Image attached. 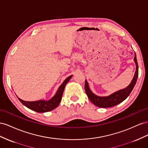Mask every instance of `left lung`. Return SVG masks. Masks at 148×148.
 <instances>
[{
  "mask_svg": "<svg viewBox=\"0 0 148 148\" xmlns=\"http://www.w3.org/2000/svg\"><path fill=\"white\" fill-rule=\"evenodd\" d=\"M134 61L136 64V71L134 75V77L132 82L129 84V86L123 89L118 90L113 93L111 95L106 97H100L98 96L93 93L88 86V84L86 80L85 81V90L87 97L91 101L92 103H94L97 107L100 108H108L112 107L113 106L120 103L123 102L126 98L128 97L130 93L136 83L137 79L138 77V65L137 62V59L136 53L134 54Z\"/></svg>",
  "mask_w": 148,
  "mask_h": 148,
  "instance_id": "1",
  "label": "left lung"
}]
</instances>
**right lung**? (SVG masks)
I'll return each instance as SVG.
<instances>
[{
    "mask_svg": "<svg viewBox=\"0 0 148 148\" xmlns=\"http://www.w3.org/2000/svg\"><path fill=\"white\" fill-rule=\"evenodd\" d=\"M72 76L73 75H70V76L67 77L64 80V81L62 82V84L59 87L56 94L49 100H40L37 101H33V102H28V101H24L20 98L18 99L21 103L24 105L25 107H27L29 109L35 112L38 113H44L53 110L54 108H56L59 104H60L62 99V94L63 92H64L65 86L66 84L69 81Z\"/></svg>",
    "mask_w": 148,
    "mask_h": 148,
    "instance_id": "obj_1",
    "label": "right lung"
}]
</instances>
